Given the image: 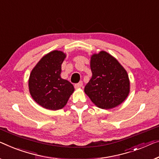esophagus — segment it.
Here are the masks:
<instances>
[{"instance_id":"obj_1","label":"esophagus","mask_w":159,"mask_h":159,"mask_svg":"<svg viewBox=\"0 0 159 159\" xmlns=\"http://www.w3.org/2000/svg\"><path fill=\"white\" fill-rule=\"evenodd\" d=\"M83 86V83L80 81V82H79V84H75V86H74V87H75V89H80V88H81Z\"/></svg>"}]
</instances>
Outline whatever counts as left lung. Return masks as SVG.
Listing matches in <instances>:
<instances>
[{
	"instance_id": "obj_1",
	"label": "left lung",
	"mask_w": 159,
	"mask_h": 159,
	"mask_svg": "<svg viewBox=\"0 0 159 159\" xmlns=\"http://www.w3.org/2000/svg\"><path fill=\"white\" fill-rule=\"evenodd\" d=\"M92 77L84 91L97 107L111 109L126 99L130 92L127 71L118 60L101 51L91 57Z\"/></svg>"
}]
</instances>
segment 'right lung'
<instances>
[{"label": "right lung", "instance_id": "obj_1", "mask_svg": "<svg viewBox=\"0 0 159 159\" xmlns=\"http://www.w3.org/2000/svg\"><path fill=\"white\" fill-rule=\"evenodd\" d=\"M66 55L55 50L43 56L33 68L28 89L33 99L43 108L56 111L63 108L74 91V87L61 77V65Z\"/></svg>", "mask_w": 159, "mask_h": 159}]
</instances>
